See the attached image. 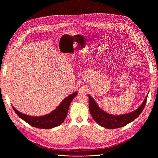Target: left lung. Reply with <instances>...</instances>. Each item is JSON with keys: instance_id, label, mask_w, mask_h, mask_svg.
I'll return each instance as SVG.
<instances>
[{"instance_id": "left-lung-1", "label": "left lung", "mask_w": 158, "mask_h": 158, "mask_svg": "<svg viewBox=\"0 0 158 158\" xmlns=\"http://www.w3.org/2000/svg\"><path fill=\"white\" fill-rule=\"evenodd\" d=\"M88 96L89 107L92 117L98 124L107 129L119 128L136 119L143 110L148 98L147 95L142 104L136 110L127 114L116 116L108 114L99 108L93 98L91 96Z\"/></svg>"}]
</instances>
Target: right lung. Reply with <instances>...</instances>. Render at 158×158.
Returning a JSON list of instances; mask_svg holds the SVG:
<instances>
[{
  "label": "right lung",
  "instance_id": "right-lung-1",
  "mask_svg": "<svg viewBox=\"0 0 158 158\" xmlns=\"http://www.w3.org/2000/svg\"><path fill=\"white\" fill-rule=\"evenodd\" d=\"M77 94L74 92L65 98L62 102L49 114L42 116H31L22 114L12 106L17 115L31 126L40 129H51L61 124L67 117V112L71 101Z\"/></svg>",
  "mask_w": 158,
  "mask_h": 158
}]
</instances>
